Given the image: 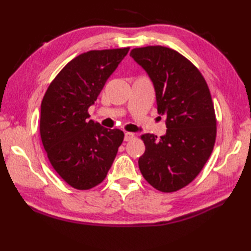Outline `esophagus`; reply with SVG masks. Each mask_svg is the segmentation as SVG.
Listing matches in <instances>:
<instances>
[{
	"label": "esophagus",
	"mask_w": 251,
	"mask_h": 251,
	"mask_svg": "<svg viewBox=\"0 0 251 251\" xmlns=\"http://www.w3.org/2000/svg\"><path fill=\"white\" fill-rule=\"evenodd\" d=\"M134 137H135V136H134V134H132V132H125L124 140H125V141H129V140H131Z\"/></svg>",
	"instance_id": "esophagus-1"
}]
</instances>
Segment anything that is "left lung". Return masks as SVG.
Here are the masks:
<instances>
[{"instance_id": "1", "label": "left lung", "mask_w": 251, "mask_h": 251, "mask_svg": "<svg viewBox=\"0 0 251 251\" xmlns=\"http://www.w3.org/2000/svg\"><path fill=\"white\" fill-rule=\"evenodd\" d=\"M153 82L157 112L166 117V134H145L139 169L156 190L170 193L193 181L214 150L217 121L211 95L199 69L164 46L130 51Z\"/></svg>"}]
</instances>
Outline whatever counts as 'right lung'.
I'll use <instances>...</instances> for the list:
<instances>
[{
  "label": "right lung",
  "mask_w": 251,
  "mask_h": 251,
  "mask_svg": "<svg viewBox=\"0 0 251 251\" xmlns=\"http://www.w3.org/2000/svg\"><path fill=\"white\" fill-rule=\"evenodd\" d=\"M128 50H89L75 57L42 100V143L52 168L74 189L89 190L102 182L124 140L122 130L88 120V108Z\"/></svg>",
  "instance_id": "1"
}]
</instances>
